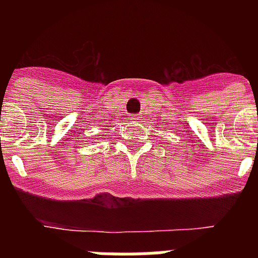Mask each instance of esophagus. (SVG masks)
I'll list each match as a JSON object with an SVG mask.
<instances>
[{"mask_svg":"<svg viewBox=\"0 0 258 258\" xmlns=\"http://www.w3.org/2000/svg\"><path fill=\"white\" fill-rule=\"evenodd\" d=\"M129 120H131V121H133V122L140 121V120H141V116H140V115H131V117H129Z\"/></svg>","mask_w":258,"mask_h":258,"instance_id":"obj_1","label":"esophagus"}]
</instances>
